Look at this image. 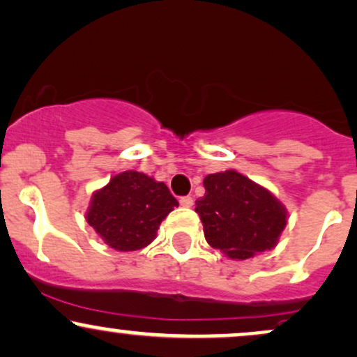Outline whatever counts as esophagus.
<instances>
[{"instance_id": "1", "label": "esophagus", "mask_w": 357, "mask_h": 357, "mask_svg": "<svg viewBox=\"0 0 357 357\" xmlns=\"http://www.w3.org/2000/svg\"><path fill=\"white\" fill-rule=\"evenodd\" d=\"M179 203H181L183 208H191V206L195 204V199H192L191 196H184V197H181V199H179Z\"/></svg>"}]
</instances>
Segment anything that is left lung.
Here are the masks:
<instances>
[{"label":"left lung","mask_w":357,"mask_h":357,"mask_svg":"<svg viewBox=\"0 0 357 357\" xmlns=\"http://www.w3.org/2000/svg\"><path fill=\"white\" fill-rule=\"evenodd\" d=\"M203 184L196 213L209 246L238 261L276 248L287 211L271 191L234 169L208 174Z\"/></svg>","instance_id":"obj_1"}]
</instances>
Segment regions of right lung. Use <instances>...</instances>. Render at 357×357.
I'll list each match as a JSON object with an SVG mask.
<instances>
[{
  "mask_svg": "<svg viewBox=\"0 0 357 357\" xmlns=\"http://www.w3.org/2000/svg\"><path fill=\"white\" fill-rule=\"evenodd\" d=\"M178 204L165 183L144 173L123 171L94 191L86 221L116 251H137L151 244L161 221Z\"/></svg>",
  "mask_w": 357,
  "mask_h": 357,
  "instance_id": "right-lung-1",
  "label": "right lung"
}]
</instances>
